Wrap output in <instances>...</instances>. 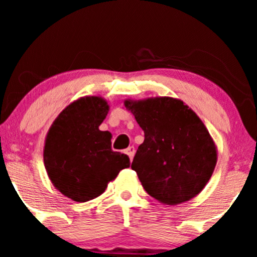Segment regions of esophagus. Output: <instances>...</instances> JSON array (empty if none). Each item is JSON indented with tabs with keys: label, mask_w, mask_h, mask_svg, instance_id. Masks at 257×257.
<instances>
[{
	"label": "esophagus",
	"mask_w": 257,
	"mask_h": 257,
	"mask_svg": "<svg viewBox=\"0 0 257 257\" xmlns=\"http://www.w3.org/2000/svg\"><path fill=\"white\" fill-rule=\"evenodd\" d=\"M125 153L129 156L131 161H133V157H134V155H135V147L134 146H129L128 149L125 150Z\"/></svg>",
	"instance_id": "1"
}]
</instances>
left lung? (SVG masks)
Here are the masks:
<instances>
[{
	"mask_svg": "<svg viewBox=\"0 0 257 257\" xmlns=\"http://www.w3.org/2000/svg\"><path fill=\"white\" fill-rule=\"evenodd\" d=\"M124 106L145 134L132 169L146 192L167 205L202 192L216 166L217 149L196 112L170 96L126 99Z\"/></svg>",
	"mask_w": 257,
	"mask_h": 257,
	"instance_id": "8db88e82",
	"label": "left lung"
}]
</instances>
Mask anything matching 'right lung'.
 Segmentation results:
<instances>
[{
    "instance_id": "right-lung-1",
    "label": "right lung",
    "mask_w": 257,
    "mask_h": 257,
    "mask_svg": "<svg viewBox=\"0 0 257 257\" xmlns=\"http://www.w3.org/2000/svg\"><path fill=\"white\" fill-rule=\"evenodd\" d=\"M110 106L101 96H82L67 105L47 133L43 162L59 192L75 202L91 200L129 167V157L111 149L112 134L99 125Z\"/></svg>"
}]
</instances>
